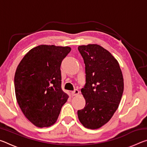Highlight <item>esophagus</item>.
<instances>
[{
  "label": "esophagus",
  "mask_w": 147,
  "mask_h": 147,
  "mask_svg": "<svg viewBox=\"0 0 147 147\" xmlns=\"http://www.w3.org/2000/svg\"><path fill=\"white\" fill-rule=\"evenodd\" d=\"M79 91L78 90H77V89H75V90H74V91H72L71 92V94H72V96H76V95H78V94H79Z\"/></svg>",
  "instance_id": "esophagus-1"
}]
</instances>
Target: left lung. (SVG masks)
<instances>
[{
    "label": "left lung",
    "mask_w": 147,
    "mask_h": 147,
    "mask_svg": "<svg viewBox=\"0 0 147 147\" xmlns=\"http://www.w3.org/2000/svg\"><path fill=\"white\" fill-rule=\"evenodd\" d=\"M78 49L86 66V84L81 89L86 106L77 113L84 127L97 129L118 108L124 90L123 74L117 60L98 45H81Z\"/></svg>",
    "instance_id": "left-lung-1"
}]
</instances>
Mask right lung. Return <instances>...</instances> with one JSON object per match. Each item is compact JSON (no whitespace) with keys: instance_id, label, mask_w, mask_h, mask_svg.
I'll use <instances>...</instances> for the list:
<instances>
[{"instance_id":"obj_1","label":"right lung","mask_w":147,"mask_h":147,"mask_svg":"<svg viewBox=\"0 0 147 147\" xmlns=\"http://www.w3.org/2000/svg\"><path fill=\"white\" fill-rule=\"evenodd\" d=\"M69 47L41 45L27 53L14 77L17 103L24 116L38 127L56 123L69 98L61 89L60 66Z\"/></svg>"}]
</instances>
